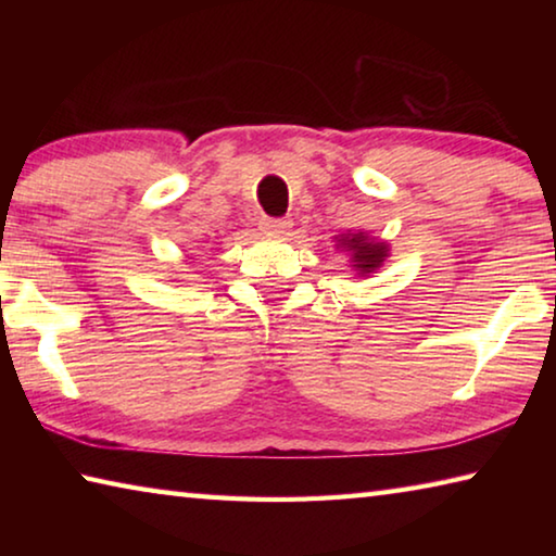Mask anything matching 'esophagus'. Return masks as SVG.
<instances>
[{
    "label": "esophagus",
    "instance_id": "esophagus-1",
    "mask_svg": "<svg viewBox=\"0 0 556 556\" xmlns=\"http://www.w3.org/2000/svg\"><path fill=\"white\" fill-rule=\"evenodd\" d=\"M260 228L267 235H287L291 228V220L289 218H262Z\"/></svg>",
    "mask_w": 556,
    "mask_h": 556
}]
</instances>
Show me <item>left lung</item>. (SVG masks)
<instances>
[{"label": "left lung", "instance_id": "8db88e82", "mask_svg": "<svg viewBox=\"0 0 556 556\" xmlns=\"http://www.w3.org/2000/svg\"><path fill=\"white\" fill-rule=\"evenodd\" d=\"M338 248H343L351 255V265L361 277H368L375 269H380L390 252L388 242L375 240L368 232H345L338 238Z\"/></svg>", "mask_w": 556, "mask_h": 556}]
</instances>
